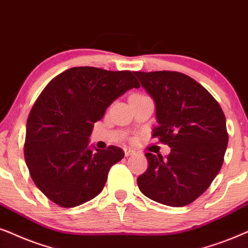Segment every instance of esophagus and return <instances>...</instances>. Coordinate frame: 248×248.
<instances>
[{
    "mask_svg": "<svg viewBox=\"0 0 248 248\" xmlns=\"http://www.w3.org/2000/svg\"><path fill=\"white\" fill-rule=\"evenodd\" d=\"M124 155H126V156H129V155H133L135 153V151L131 150V148H129V147H124Z\"/></svg>",
    "mask_w": 248,
    "mask_h": 248,
    "instance_id": "obj_1",
    "label": "esophagus"
}]
</instances>
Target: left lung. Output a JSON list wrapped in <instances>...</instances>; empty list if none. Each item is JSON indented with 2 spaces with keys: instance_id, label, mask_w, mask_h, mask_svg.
Here are the masks:
<instances>
[{
  "instance_id": "1",
  "label": "left lung",
  "mask_w": 248,
  "mask_h": 248,
  "mask_svg": "<svg viewBox=\"0 0 248 248\" xmlns=\"http://www.w3.org/2000/svg\"><path fill=\"white\" fill-rule=\"evenodd\" d=\"M156 107L153 138L171 147L166 158L146 153L147 170L137 178L155 202L185 206L210 187L222 167L228 145L226 117L202 85L177 71H135Z\"/></svg>"
}]
</instances>
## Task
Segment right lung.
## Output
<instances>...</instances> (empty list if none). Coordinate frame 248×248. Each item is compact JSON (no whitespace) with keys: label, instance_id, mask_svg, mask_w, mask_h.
Wrapping results in <instances>:
<instances>
[{"label":"right lung","instance_id":"add662e5","mask_svg":"<svg viewBox=\"0 0 248 248\" xmlns=\"http://www.w3.org/2000/svg\"><path fill=\"white\" fill-rule=\"evenodd\" d=\"M138 87L131 71L94 67L68 69L46 85L29 113L24 153L32 181L48 200L74 207L101 193L124 153L117 146L93 152L88 140L108 105Z\"/></svg>","mask_w":248,"mask_h":248}]
</instances>
